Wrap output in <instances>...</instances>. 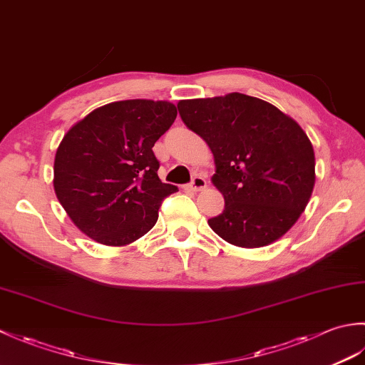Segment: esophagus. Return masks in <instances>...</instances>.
<instances>
[{
  "instance_id": "esophagus-1",
  "label": "esophagus",
  "mask_w": 365,
  "mask_h": 365,
  "mask_svg": "<svg viewBox=\"0 0 365 365\" xmlns=\"http://www.w3.org/2000/svg\"><path fill=\"white\" fill-rule=\"evenodd\" d=\"M205 187H207V180H205L204 175H195V177H192L191 183L188 185V188L191 191H200V190H204Z\"/></svg>"
}]
</instances>
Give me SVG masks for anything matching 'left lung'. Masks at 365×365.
I'll list each match as a JSON object with an SVG mask.
<instances>
[{
    "label": "left lung",
    "instance_id": "obj_1",
    "mask_svg": "<svg viewBox=\"0 0 365 365\" xmlns=\"http://www.w3.org/2000/svg\"><path fill=\"white\" fill-rule=\"evenodd\" d=\"M177 108L215 157L212 182L226 204L208 226L242 247L281 238L304 212L315 185L314 147L302 128L265 100L238 92L182 100Z\"/></svg>",
    "mask_w": 365,
    "mask_h": 365
}]
</instances>
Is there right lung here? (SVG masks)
<instances>
[{"label": "right lung", "mask_w": 365, "mask_h": 365, "mask_svg": "<svg viewBox=\"0 0 365 365\" xmlns=\"http://www.w3.org/2000/svg\"><path fill=\"white\" fill-rule=\"evenodd\" d=\"M177 118L169 102L122 100L88 114L67 131L54 157V192L83 234L108 246L136 242L158 220L165 197L152 150Z\"/></svg>", "instance_id": "right-lung-1"}]
</instances>
